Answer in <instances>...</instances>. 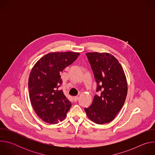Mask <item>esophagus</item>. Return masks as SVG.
Here are the masks:
<instances>
[{"label":"esophagus","mask_w":155,"mask_h":155,"mask_svg":"<svg viewBox=\"0 0 155 155\" xmlns=\"http://www.w3.org/2000/svg\"><path fill=\"white\" fill-rule=\"evenodd\" d=\"M78 97H77V96H75V97H73V100H74V102H77L78 101Z\"/></svg>","instance_id":"1"}]
</instances>
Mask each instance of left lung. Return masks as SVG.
Instances as JSON below:
<instances>
[{
	"instance_id": "obj_1",
	"label": "left lung",
	"mask_w": 155,
	"mask_h": 155,
	"mask_svg": "<svg viewBox=\"0 0 155 155\" xmlns=\"http://www.w3.org/2000/svg\"><path fill=\"white\" fill-rule=\"evenodd\" d=\"M97 83L93 103L85 112L90 120L98 124L112 121L123 107L127 93L126 77L121 65L107 53H87Z\"/></svg>"
}]
</instances>
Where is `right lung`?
<instances>
[{"mask_svg": "<svg viewBox=\"0 0 155 155\" xmlns=\"http://www.w3.org/2000/svg\"><path fill=\"white\" fill-rule=\"evenodd\" d=\"M80 55L75 52H53L41 58L29 75V98L34 110L43 121L54 124L64 120L72 104L59 87L60 72Z\"/></svg>", "mask_w": 155, "mask_h": 155, "instance_id": "obj_1", "label": "right lung"}]
</instances>
